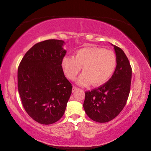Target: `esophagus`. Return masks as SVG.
<instances>
[{
  "label": "esophagus",
  "instance_id": "esophagus-1",
  "mask_svg": "<svg viewBox=\"0 0 151 151\" xmlns=\"http://www.w3.org/2000/svg\"><path fill=\"white\" fill-rule=\"evenodd\" d=\"M78 88L76 87V86H74L73 87L72 92H73V93H74V92H75L76 90H78Z\"/></svg>",
  "mask_w": 151,
  "mask_h": 151
}]
</instances>
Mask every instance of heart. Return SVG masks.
I'll return each mask as SVG.
<instances>
[{"instance_id": "b5f03b06", "label": "heart", "mask_w": 151, "mask_h": 151, "mask_svg": "<svg viewBox=\"0 0 151 151\" xmlns=\"http://www.w3.org/2000/svg\"><path fill=\"white\" fill-rule=\"evenodd\" d=\"M116 56L112 50L97 47L83 48L75 52V56H67L61 61L66 76L74 81L80 73L83 74L77 83L80 85H92L99 86L105 84L115 71Z\"/></svg>"}]
</instances>
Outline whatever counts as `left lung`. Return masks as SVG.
Masks as SVG:
<instances>
[{
	"mask_svg": "<svg viewBox=\"0 0 151 151\" xmlns=\"http://www.w3.org/2000/svg\"><path fill=\"white\" fill-rule=\"evenodd\" d=\"M117 65L108 82L99 88L85 93L83 107L89 118L98 122H106L115 118L127 103L131 89L132 68L124 51L112 45Z\"/></svg>",
	"mask_w": 151,
	"mask_h": 151,
	"instance_id": "8db88e82",
	"label": "left lung"
}]
</instances>
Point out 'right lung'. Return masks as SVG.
<instances>
[{
  "label": "right lung",
  "instance_id": "1",
  "mask_svg": "<svg viewBox=\"0 0 151 151\" xmlns=\"http://www.w3.org/2000/svg\"><path fill=\"white\" fill-rule=\"evenodd\" d=\"M62 40L35 44L18 68V90L28 114L39 123L50 124L61 119L73 86L64 75L61 61L66 51Z\"/></svg>",
  "mask_w": 151,
  "mask_h": 151
}]
</instances>
